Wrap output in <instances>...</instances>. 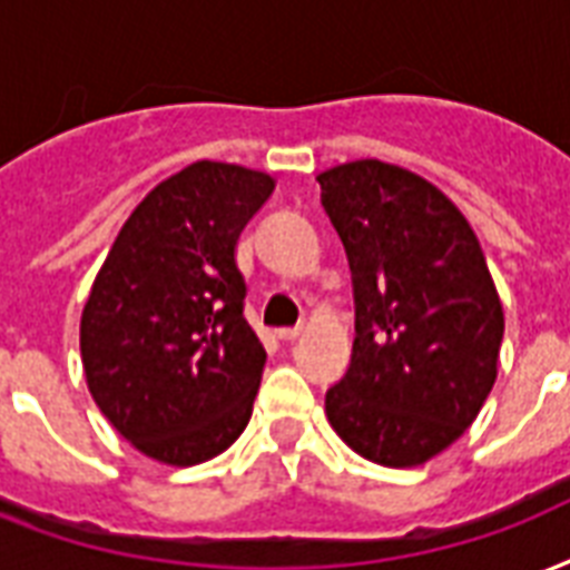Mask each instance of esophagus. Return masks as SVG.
Wrapping results in <instances>:
<instances>
[{
	"label": "esophagus",
	"mask_w": 570,
	"mask_h": 570,
	"mask_svg": "<svg viewBox=\"0 0 570 570\" xmlns=\"http://www.w3.org/2000/svg\"><path fill=\"white\" fill-rule=\"evenodd\" d=\"M277 337H281L284 343H293L302 337V328H281V332H277Z\"/></svg>",
	"instance_id": "34e87169"
}]
</instances>
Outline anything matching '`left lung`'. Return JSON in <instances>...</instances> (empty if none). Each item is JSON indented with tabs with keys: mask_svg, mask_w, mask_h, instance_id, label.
<instances>
[{
	"mask_svg": "<svg viewBox=\"0 0 570 570\" xmlns=\"http://www.w3.org/2000/svg\"><path fill=\"white\" fill-rule=\"evenodd\" d=\"M355 295L350 371L325 394L334 433L389 469L428 463L478 419L505 314L475 233L419 173L364 158L316 176Z\"/></svg>",
	"mask_w": 570,
	"mask_h": 570,
	"instance_id": "left-lung-1",
	"label": "left lung"
}]
</instances>
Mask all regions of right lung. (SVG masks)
Instances as JSON below:
<instances>
[{"instance_id": "right-lung-1", "label": "right lung", "mask_w": 570, "mask_h": 570, "mask_svg": "<svg viewBox=\"0 0 570 570\" xmlns=\"http://www.w3.org/2000/svg\"><path fill=\"white\" fill-rule=\"evenodd\" d=\"M275 190L259 169L197 160L142 197L82 304L80 355L98 410L164 466L242 436L266 350L242 314L236 245Z\"/></svg>"}]
</instances>
